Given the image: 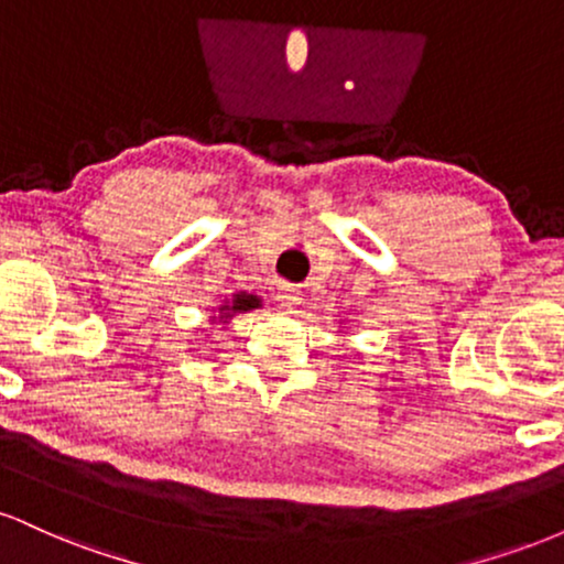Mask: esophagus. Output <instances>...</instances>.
Listing matches in <instances>:
<instances>
[{"label":"esophagus","mask_w":564,"mask_h":564,"mask_svg":"<svg viewBox=\"0 0 564 564\" xmlns=\"http://www.w3.org/2000/svg\"><path fill=\"white\" fill-rule=\"evenodd\" d=\"M278 304H281L283 310H291V313H294V310H300L302 294H300V291H296V289L283 286L281 291H278Z\"/></svg>","instance_id":"esophagus-1"}]
</instances>
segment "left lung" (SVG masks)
I'll use <instances>...</instances> for the list:
<instances>
[{
  "label": "left lung",
  "mask_w": 564,
  "mask_h": 564,
  "mask_svg": "<svg viewBox=\"0 0 564 564\" xmlns=\"http://www.w3.org/2000/svg\"><path fill=\"white\" fill-rule=\"evenodd\" d=\"M339 323H341V321H339ZM339 328H341V326H339Z\"/></svg>",
  "instance_id": "obj_1"
}]
</instances>
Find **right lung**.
Returning <instances> with one entry per match:
<instances>
[{"mask_svg":"<svg viewBox=\"0 0 564 564\" xmlns=\"http://www.w3.org/2000/svg\"><path fill=\"white\" fill-rule=\"evenodd\" d=\"M260 307H262V296L251 294V291H236V294L228 296V300L219 304L217 315H212L209 321L225 326V323H230L236 315L251 313V310H260Z\"/></svg>","mask_w":564,"mask_h":564,"instance_id":"right-lung-1","label":"right lung"}]
</instances>
